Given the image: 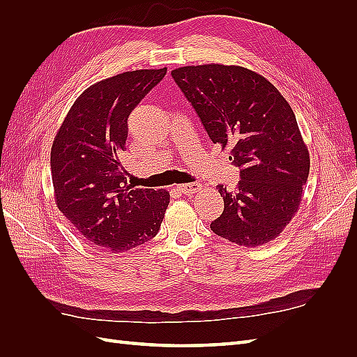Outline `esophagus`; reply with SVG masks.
<instances>
[{
  "label": "esophagus",
  "mask_w": 357,
  "mask_h": 357,
  "mask_svg": "<svg viewBox=\"0 0 357 357\" xmlns=\"http://www.w3.org/2000/svg\"><path fill=\"white\" fill-rule=\"evenodd\" d=\"M201 185L199 183H188V185H178L177 186V190L185 193V195H190V193H195L198 190H201Z\"/></svg>",
  "instance_id": "34e87169"
}]
</instances>
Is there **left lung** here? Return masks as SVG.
I'll use <instances>...</instances> for the list:
<instances>
[{"mask_svg": "<svg viewBox=\"0 0 357 357\" xmlns=\"http://www.w3.org/2000/svg\"><path fill=\"white\" fill-rule=\"evenodd\" d=\"M214 144L229 147L240 181L219 185L225 208L211 231L235 244L262 245L294 218L310 172L308 149L294 110L261 74L236 66L171 71Z\"/></svg>", "mask_w": 357, "mask_h": 357, "instance_id": "1", "label": "left lung"}]
</instances>
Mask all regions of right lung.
Here are the masks:
<instances>
[{
	"label": "right lung",
	"mask_w": 357,
	"mask_h": 357,
	"mask_svg": "<svg viewBox=\"0 0 357 357\" xmlns=\"http://www.w3.org/2000/svg\"><path fill=\"white\" fill-rule=\"evenodd\" d=\"M167 68L113 75L86 89L70 109L50 153L55 201L83 240L123 253L156 236L167 190L128 185L122 155L128 117Z\"/></svg>",
	"instance_id": "obj_1"
}]
</instances>
